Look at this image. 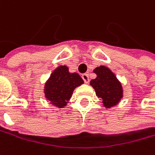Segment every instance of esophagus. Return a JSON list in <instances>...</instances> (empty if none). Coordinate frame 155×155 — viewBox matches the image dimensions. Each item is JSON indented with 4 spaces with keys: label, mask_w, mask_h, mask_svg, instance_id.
Instances as JSON below:
<instances>
[{
    "label": "esophagus",
    "mask_w": 155,
    "mask_h": 155,
    "mask_svg": "<svg viewBox=\"0 0 155 155\" xmlns=\"http://www.w3.org/2000/svg\"><path fill=\"white\" fill-rule=\"evenodd\" d=\"M81 77H82V79H83V81H84L85 83H89L90 78H89V75H88L87 74H83L81 75Z\"/></svg>",
    "instance_id": "34e87169"
}]
</instances>
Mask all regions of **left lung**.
Segmentation results:
<instances>
[{"instance_id": "8db88e82", "label": "left lung", "mask_w": 155, "mask_h": 155, "mask_svg": "<svg viewBox=\"0 0 155 155\" xmlns=\"http://www.w3.org/2000/svg\"><path fill=\"white\" fill-rule=\"evenodd\" d=\"M97 77L91 81V86L96 95L101 98L102 105L109 109L118 105L123 97L122 84L113 71L106 65H100L93 70Z\"/></svg>"}]
</instances>
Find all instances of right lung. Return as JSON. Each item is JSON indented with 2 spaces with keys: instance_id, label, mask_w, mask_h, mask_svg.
Segmentation results:
<instances>
[{
  "instance_id": "add662e5",
  "label": "right lung",
  "mask_w": 155,
  "mask_h": 155,
  "mask_svg": "<svg viewBox=\"0 0 155 155\" xmlns=\"http://www.w3.org/2000/svg\"><path fill=\"white\" fill-rule=\"evenodd\" d=\"M84 81L77 73H70L66 65L58 66L46 81L43 93L50 105L64 108L69 102L74 91Z\"/></svg>"
}]
</instances>
